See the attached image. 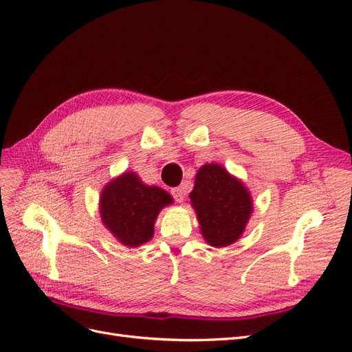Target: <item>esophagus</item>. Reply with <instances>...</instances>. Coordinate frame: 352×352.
<instances>
[{
    "label": "esophagus",
    "instance_id": "1",
    "mask_svg": "<svg viewBox=\"0 0 352 352\" xmlns=\"http://www.w3.org/2000/svg\"><path fill=\"white\" fill-rule=\"evenodd\" d=\"M172 195H173V198L177 201V202H184V198H185V190H184V188H175V189H172Z\"/></svg>",
    "mask_w": 352,
    "mask_h": 352
}]
</instances>
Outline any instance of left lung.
<instances>
[{
    "instance_id": "1",
    "label": "left lung",
    "mask_w": 352,
    "mask_h": 352,
    "mask_svg": "<svg viewBox=\"0 0 352 352\" xmlns=\"http://www.w3.org/2000/svg\"><path fill=\"white\" fill-rule=\"evenodd\" d=\"M206 242L225 248L241 239L254 211L252 197L241 179L219 163L201 166L189 194Z\"/></svg>"
}]
</instances>
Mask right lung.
Returning <instances> with one entry per match:
<instances>
[{
    "mask_svg": "<svg viewBox=\"0 0 352 352\" xmlns=\"http://www.w3.org/2000/svg\"><path fill=\"white\" fill-rule=\"evenodd\" d=\"M173 198L155 185H145L136 172L126 170L101 190L100 216L104 228L124 247L136 248L154 236V223Z\"/></svg>",
    "mask_w": 352,
    "mask_h": 352,
    "instance_id": "right-lung-1",
    "label": "right lung"
}]
</instances>
